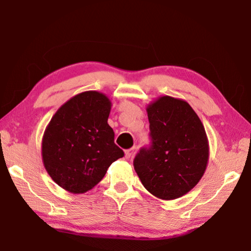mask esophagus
<instances>
[{
	"instance_id": "esophagus-1",
	"label": "esophagus",
	"mask_w": 251,
	"mask_h": 251,
	"mask_svg": "<svg viewBox=\"0 0 251 251\" xmlns=\"http://www.w3.org/2000/svg\"><path fill=\"white\" fill-rule=\"evenodd\" d=\"M135 150L136 148L135 147H133V148H130V150H128V151H125V157L127 159H129V158H131V157L134 156V154H135Z\"/></svg>"
}]
</instances>
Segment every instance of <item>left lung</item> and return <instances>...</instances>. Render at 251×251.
<instances>
[{"mask_svg":"<svg viewBox=\"0 0 251 251\" xmlns=\"http://www.w3.org/2000/svg\"><path fill=\"white\" fill-rule=\"evenodd\" d=\"M146 110L151 146L135 157V172L151 195L173 201L189 193L205 174L209 159L205 127L181 99L160 96Z\"/></svg>","mask_w":251,"mask_h":251,"instance_id":"1","label":"left lung"}]
</instances>
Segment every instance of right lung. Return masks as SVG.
<instances>
[{
	"instance_id": "right-lung-1",
	"label": "right lung",
	"mask_w": 251,
	"mask_h": 251,
	"mask_svg": "<svg viewBox=\"0 0 251 251\" xmlns=\"http://www.w3.org/2000/svg\"><path fill=\"white\" fill-rule=\"evenodd\" d=\"M112 101L86 91L59 107L42 138V160L50 178L72 194H84L103 179L112 163L124 156L108 125Z\"/></svg>"
}]
</instances>
